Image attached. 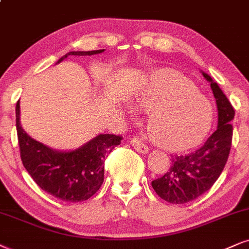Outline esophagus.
<instances>
[{
    "instance_id": "34e87169",
    "label": "esophagus",
    "mask_w": 249,
    "mask_h": 249,
    "mask_svg": "<svg viewBox=\"0 0 249 249\" xmlns=\"http://www.w3.org/2000/svg\"><path fill=\"white\" fill-rule=\"evenodd\" d=\"M131 145H133V148L136 150V151L139 152H142V153H146L149 151L148 146H146V144H144V142L142 140L137 139V137H134V139H131L130 141Z\"/></svg>"
}]
</instances>
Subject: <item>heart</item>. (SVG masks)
Listing matches in <instances>:
<instances>
[{
	"label": "heart",
	"instance_id": "heart-1",
	"mask_svg": "<svg viewBox=\"0 0 249 249\" xmlns=\"http://www.w3.org/2000/svg\"><path fill=\"white\" fill-rule=\"evenodd\" d=\"M146 113V129L156 144L183 150L203 140L213 122V106L189 79L173 70L150 73L133 100Z\"/></svg>",
	"mask_w": 249,
	"mask_h": 249
}]
</instances>
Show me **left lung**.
I'll list each match as a JSON object with an SVG mask.
<instances>
[{
  "label": "left lung",
  "instance_id": "1",
  "mask_svg": "<svg viewBox=\"0 0 249 249\" xmlns=\"http://www.w3.org/2000/svg\"><path fill=\"white\" fill-rule=\"evenodd\" d=\"M210 82L218 108V125L201 148L185 156H174L172 166L151 185L159 197L173 204H183L208 192L218 179L232 145L234 108L228 97L208 73L202 72Z\"/></svg>",
  "mask_w": 249,
  "mask_h": 249
}]
</instances>
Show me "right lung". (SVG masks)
<instances>
[{"mask_svg": "<svg viewBox=\"0 0 249 249\" xmlns=\"http://www.w3.org/2000/svg\"><path fill=\"white\" fill-rule=\"evenodd\" d=\"M105 50L69 52V55H94ZM19 101L16 105V128L20 158L24 167L40 188L56 198L68 202L89 199L104 182L105 159L119 145L122 136L101 134L73 151H56L26 134L19 121Z\"/></svg>", "mask_w": 249, "mask_h": 249, "instance_id": "1", "label": "right lung"}]
</instances>
